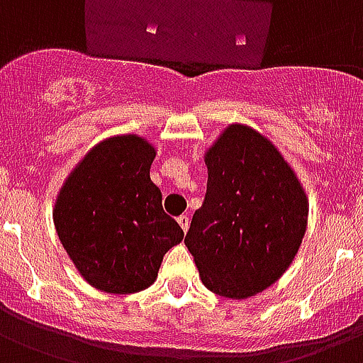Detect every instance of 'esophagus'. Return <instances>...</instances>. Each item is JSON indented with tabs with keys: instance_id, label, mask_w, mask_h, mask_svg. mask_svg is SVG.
I'll return each mask as SVG.
<instances>
[{
	"instance_id": "esophagus-1",
	"label": "esophagus",
	"mask_w": 363,
	"mask_h": 363,
	"mask_svg": "<svg viewBox=\"0 0 363 363\" xmlns=\"http://www.w3.org/2000/svg\"><path fill=\"white\" fill-rule=\"evenodd\" d=\"M178 223H179V227H182V230L187 232V228H189V223L191 219L187 216H179L178 217Z\"/></svg>"
}]
</instances>
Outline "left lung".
Instances as JSON below:
<instances>
[{"instance_id": "8db88e82", "label": "left lung", "mask_w": 363, "mask_h": 363, "mask_svg": "<svg viewBox=\"0 0 363 363\" xmlns=\"http://www.w3.org/2000/svg\"><path fill=\"white\" fill-rule=\"evenodd\" d=\"M208 187L185 245L200 279L243 300L291 266L307 227V199L277 147L247 125H230L206 153Z\"/></svg>"}]
</instances>
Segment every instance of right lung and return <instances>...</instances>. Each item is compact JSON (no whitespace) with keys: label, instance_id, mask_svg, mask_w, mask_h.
<instances>
[{"label":"right lung","instance_id":"right-lung-1","mask_svg":"<svg viewBox=\"0 0 363 363\" xmlns=\"http://www.w3.org/2000/svg\"><path fill=\"white\" fill-rule=\"evenodd\" d=\"M155 150L136 135L91 150L63 184L54 208L60 242L89 285L110 294L144 291L184 230L163 210L152 179Z\"/></svg>","mask_w":363,"mask_h":363}]
</instances>
